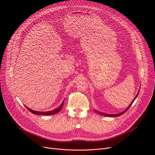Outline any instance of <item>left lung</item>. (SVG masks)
I'll use <instances>...</instances> for the list:
<instances>
[{
  "instance_id": "1",
  "label": "left lung",
  "mask_w": 155,
  "mask_h": 155,
  "mask_svg": "<svg viewBox=\"0 0 155 155\" xmlns=\"http://www.w3.org/2000/svg\"><path fill=\"white\" fill-rule=\"evenodd\" d=\"M138 94H139V91H138V94H137V95L135 96V97L134 98V99L133 100V101H132V103L130 104V105L124 111H122V112H121V113H117V114H106V113H102V112H99V111H96V112L98 113V114H101V115H103V116H108V117H117V116H121L122 114H123L124 113H125V111H127L128 110V109H129V108L131 106V105H132V104L133 103V102L134 101V100L136 99V98L137 97V96H138Z\"/></svg>"
}]
</instances>
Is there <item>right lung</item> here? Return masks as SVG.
Wrapping results in <instances>:
<instances>
[{"label":"right lung","instance_id":"add662e5","mask_svg":"<svg viewBox=\"0 0 155 155\" xmlns=\"http://www.w3.org/2000/svg\"><path fill=\"white\" fill-rule=\"evenodd\" d=\"M64 101H63L62 104L60 105V107H58L57 109H54L52 111H35L30 109V108L27 107L25 106V107L30 111V112H31L32 113L35 114H39V115H51V114H56L57 113L58 111H60V110L61 109V108L63 107V104H64Z\"/></svg>","mask_w":155,"mask_h":155}]
</instances>
